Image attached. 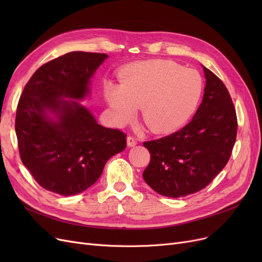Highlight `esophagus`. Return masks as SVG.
<instances>
[{
  "mask_svg": "<svg viewBox=\"0 0 262 262\" xmlns=\"http://www.w3.org/2000/svg\"><path fill=\"white\" fill-rule=\"evenodd\" d=\"M126 144H128L129 147L136 146V145H137V139L131 137V136H129L128 138H126Z\"/></svg>",
  "mask_w": 262,
  "mask_h": 262,
  "instance_id": "1",
  "label": "esophagus"
}]
</instances>
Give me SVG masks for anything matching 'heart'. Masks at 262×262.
<instances>
[{
    "label": "heart",
    "mask_w": 262,
    "mask_h": 262,
    "mask_svg": "<svg viewBox=\"0 0 262 262\" xmlns=\"http://www.w3.org/2000/svg\"><path fill=\"white\" fill-rule=\"evenodd\" d=\"M202 91L198 71L170 60H150L126 68L119 86L106 85L105 97L118 123L128 121L141 107L142 121L150 131L168 133L189 120Z\"/></svg>",
    "instance_id": "obj_1"
}]
</instances>
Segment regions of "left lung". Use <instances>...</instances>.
<instances>
[{"label": "left lung", "instance_id": "obj_1", "mask_svg": "<svg viewBox=\"0 0 262 262\" xmlns=\"http://www.w3.org/2000/svg\"><path fill=\"white\" fill-rule=\"evenodd\" d=\"M205 89L201 105L184 128L143 142L150 161L146 184L165 196L181 198L204 189L225 167L236 141L237 117L226 86L203 67Z\"/></svg>", "mask_w": 262, "mask_h": 262}]
</instances>
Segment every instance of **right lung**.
Instances as JSON below:
<instances>
[{"mask_svg": "<svg viewBox=\"0 0 262 262\" xmlns=\"http://www.w3.org/2000/svg\"><path fill=\"white\" fill-rule=\"evenodd\" d=\"M107 57L69 52L45 63L24 87L15 119L20 160L51 192H83L97 181L109 158L126 146L123 132L98 124L80 102L66 100L89 95L91 77Z\"/></svg>", "mask_w": 262, "mask_h": 262, "instance_id": "add662e5", "label": "right lung"}]
</instances>
